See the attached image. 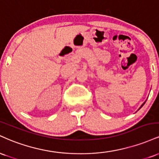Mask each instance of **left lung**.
Masks as SVG:
<instances>
[{"label": "left lung", "mask_w": 159, "mask_h": 159, "mask_svg": "<svg viewBox=\"0 0 159 159\" xmlns=\"http://www.w3.org/2000/svg\"><path fill=\"white\" fill-rule=\"evenodd\" d=\"M144 103H145V102H144ZM144 103H143V105H141V106H140V107H142V106H143V105H144Z\"/></svg>", "instance_id": "left-lung-1"}]
</instances>
